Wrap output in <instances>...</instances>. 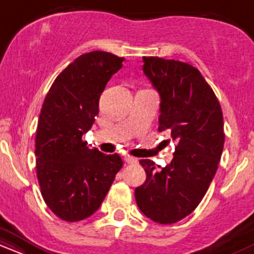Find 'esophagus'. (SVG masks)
I'll return each mask as SVG.
<instances>
[{
  "mask_svg": "<svg viewBox=\"0 0 254 254\" xmlns=\"http://www.w3.org/2000/svg\"><path fill=\"white\" fill-rule=\"evenodd\" d=\"M125 162H127V164H138V160L135 159V157L127 156L125 157Z\"/></svg>",
  "mask_w": 254,
  "mask_h": 254,
  "instance_id": "obj_1",
  "label": "esophagus"
}]
</instances>
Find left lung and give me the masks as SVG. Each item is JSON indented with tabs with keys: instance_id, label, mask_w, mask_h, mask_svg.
<instances>
[{
	"instance_id": "obj_1",
	"label": "left lung",
	"mask_w": 254,
	"mask_h": 254,
	"mask_svg": "<svg viewBox=\"0 0 254 254\" xmlns=\"http://www.w3.org/2000/svg\"><path fill=\"white\" fill-rule=\"evenodd\" d=\"M142 70L160 95L159 131L170 132L177 147L171 164L160 170L149 159L139 161L147 179L135 198L154 222L176 223L197 208L216 173L224 144L222 110L190 64L143 57Z\"/></svg>"
}]
</instances>
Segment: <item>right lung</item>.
I'll use <instances>...</instances> for the list:
<instances>
[{
    "label": "right lung",
    "mask_w": 254,
    "mask_h": 254,
    "mask_svg": "<svg viewBox=\"0 0 254 254\" xmlns=\"http://www.w3.org/2000/svg\"><path fill=\"white\" fill-rule=\"evenodd\" d=\"M124 58L81 55L56 77L44 100L36 136L37 177L46 205L68 222L94 214L123 167L118 154L89 149L82 136L99 113V99Z\"/></svg>",
    "instance_id": "add662e5"
}]
</instances>
